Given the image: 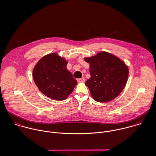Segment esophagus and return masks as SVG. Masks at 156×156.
<instances>
[{
    "label": "esophagus",
    "mask_w": 156,
    "mask_h": 156,
    "mask_svg": "<svg viewBox=\"0 0 156 156\" xmlns=\"http://www.w3.org/2000/svg\"><path fill=\"white\" fill-rule=\"evenodd\" d=\"M78 82L79 83H84L85 81V78H78L77 79Z\"/></svg>",
    "instance_id": "34e87169"
}]
</instances>
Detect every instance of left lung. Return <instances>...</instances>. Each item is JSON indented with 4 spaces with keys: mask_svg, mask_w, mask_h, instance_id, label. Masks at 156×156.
I'll return each mask as SVG.
<instances>
[{
    "mask_svg": "<svg viewBox=\"0 0 156 156\" xmlns=\"http://www.w3.org/2000/svg\"><path fill=\"white\" fill-rule=\"evenodd\" d=\"M84 60L90 64V73L85 84L94 100L107 103L117 97L128 81V66L115 55L105 51L85 57Z\"/></svg>",
    "mask_w": 156,
    "mask_h": 156,
    "instance_id": "left-lung-1",
    "label": "left lung"
}]
</instances>
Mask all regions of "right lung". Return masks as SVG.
Segmentation results:
<instances>
[{"instance_id":"1","label":"right lung","mask_w":156,"mask_h":156,"mask_svg":"<svg viewBox=\"0 0 156 156\" xmlns=\"http://www.w3.org/2000/svg\"><path fill=\"white\" fill-rule=\"evenodd\" d=\"M68 62L57 53L44 56L34 66L33 78L38 89L47 97L62 101L67 98L77 84L67 70Z\"/></svg>"}]
</instances>
